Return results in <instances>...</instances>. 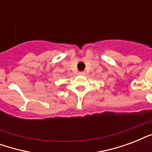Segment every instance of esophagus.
<instances>
[{
	"instance_id": "34e87169",
	"label": "esophagus",
	"mask_w": 152,
	"mask_h": 152,
	"mask_svg": "<svg viewBox=\"0 0 152 152\" xmlns=\"http://www.w3.org/2000/svg\"><path fill=\"white\" fill-rule=\"evenodd\" d=\"M79 75L83 76V75H85V72H79Z\"/></svg>"
}]
</instances>
